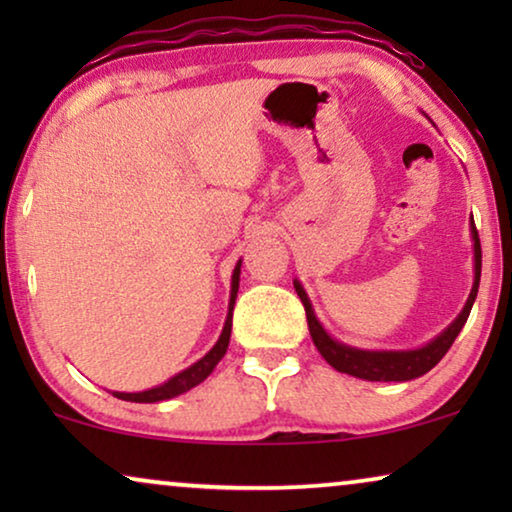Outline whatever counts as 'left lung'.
I'll return each mask as SVG.
<instances>
[{"label": "left lung", "mask_w": 512, "mask_h": 512, "mask_svg": "<svg viewBox=\"0 0 512 512\" xmlns=\"http://www.w3.org/2000/svg\"><path fill=\"white\" fill-rule=\"evenodd\" d=\"M471 235H473V254H475V279H473L471 296H468L464 310H461L459 317L454 319L452 324L438 335V338H433L429 345L419 349H408V352H370V349H356L333 340L331 335L324 331V326L319 324L303 284H300L298 279H293L296 293L300 296V300H303V307L307 314V328H310L312 342L314 347L319 349V354L324 356L335 370H340V373L354 375L359 377V380H368V382H408V380H415V377H422L424 373H429V370L447 354V349L452 347V342L457 340L459 331L466 324L468 314H471L475 296H478L482 249H480L478 228H475L473 221H471Z\"/></svg>", "instance_id": "8db88e82"}]
</instances>
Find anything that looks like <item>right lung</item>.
Masks as SVG:
<instances>
[{
  "label": "right lung",
  "instance_id": "obj_1",
  "mask_svg": "<svg viewBox=\"0 0 512 512\" xmlns=\"http://www.w3.org/2000/svg\"><path fill=\"white\" fill-rule=\"evenodd\" d=\"M240 265L242 261H237L235 270H233V282H230V303H228V317L226 324H223V331L216 340V345L209 349V352L202 356L200 361H195L193 366H188L186 370H181L170 380L158 384V387L146 389V391H137V394H125V391H114L116 398L121 401H130V403H158V401H167V398H174L184 391H191L193 387H198L202 380H207L209 373L216 368V363L223 359L226 354L228 342H230V328H233V307H235V298H237V289H240Z\"/></svg>",
  "mask_w": 512,
  "mask_h": 512
}]
</instances>
